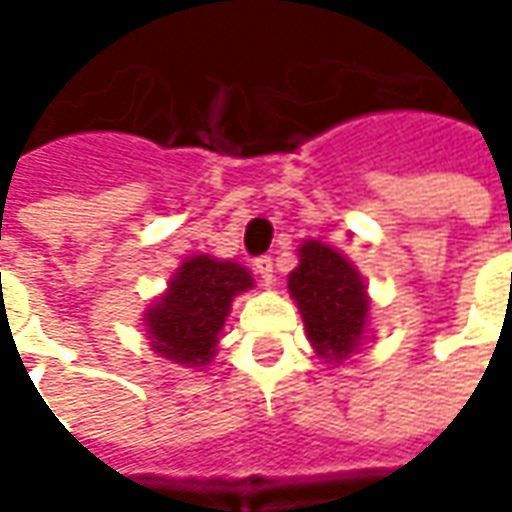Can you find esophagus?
Wrapping results in <instances>:
<instances>
[{
	"instance_id": "34e87169",
	"label": "esophagus",
	"mask_w": 512,
	"mask_h": 512,
	"mask_svg": "<svg viewBox=\"0 0 512 512\" xmlns=\"http://www.w3.org/2000/svg\"><path fill=\"white\" fill-rule=\"evenodd\" d=\"M253 267H256V273H259L262 282H273V273H276V270H273V259H270V256H259V259L253 262Z\"/></svg>"
}]
</instances>
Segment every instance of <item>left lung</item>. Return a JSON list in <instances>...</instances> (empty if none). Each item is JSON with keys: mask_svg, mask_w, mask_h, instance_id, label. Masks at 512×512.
Wrapping results in <instances>:
<instances>
[{"mask_svg": "<svg viewBox=\"0 0 512 512\" xmlns=\"http://www.w3.org/2000/svg\"><path fill=\"white\" fill-rule=\"evenodd\" d=\"M299 267L287 287L302 310L307 336L322 359L342 362L359 350L367 319V293L356 267L322 242L299 250Z\"/></svg>", "mask_w": 512, "mask_h": 512, "instance_id": "8db88e82", "label": "left lung"}]
</instances>
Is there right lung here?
I'll return each instance as SVG.
<instances>
[{
  "mask_svg": "<svg viewBox=\"0 0 512 512\" xmlns=\"http://www.w3.org/2000/svg\"><path fill=\"white\" fill-rule=\"evenodd\" d=\"M247 287H253V279L242 265L190 256L159 305L148 310V333L156 353L185 367L210 364L230 302Z\"/></svg>",
  "mask_w": 512,
  "mask_h": 512,
  "instance_id": "1",
  "label": "right lung"
}]
</instances>
